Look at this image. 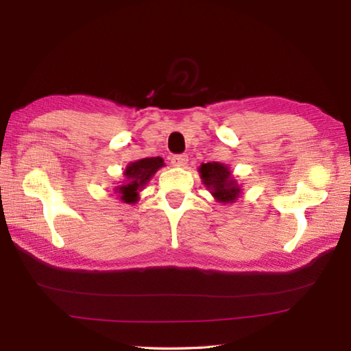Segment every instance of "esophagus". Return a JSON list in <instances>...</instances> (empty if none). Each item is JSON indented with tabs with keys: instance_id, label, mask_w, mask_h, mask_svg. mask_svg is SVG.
Listing matches in <instances>:
<instances>
[{
	"instance_id": "esophagus-1",
	"label": "esophagus",
	"mask_w": 351,
	"mask_h": 351,
	"mask_svg": "<svg viewBox=\"0 0 351 351\" xmlns=\"http://www.w3.org/2000/svg\"><path fill=\"white\" fill-rule=\"evenodd\" d=\"M187 162H189V156L185 154H178V155L171 156V164H173V166H176V167L187 166Z\"/></svg>"
}]
</instances>
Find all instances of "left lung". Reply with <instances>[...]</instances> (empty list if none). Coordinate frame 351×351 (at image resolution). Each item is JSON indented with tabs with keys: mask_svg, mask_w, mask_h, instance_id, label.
Segmentation results:
<instances>
[{
	"mask_svg": "<svg viewBox=\"0 0 351 351\" xmlns=\"http://www.w3.org/2000/svg\"><path fill=\"white\" fill-rule=\"evenodd\" d=\"M204 184L211 190L214 197L225 204H232L240 195V187L232 180L228 167L220 162H206L199 169Z\"/></svg>",
	"mask_w": 351,
	"mask_h": 351,
	"instance_id": "left-lung-1",
	"label": "left lung"
}]
</instances>
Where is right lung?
<instances>
[{"instance_id":"right-lung-1","label":"right lung","mask_w":351,"mask_h":351,"mask_svg":"<svg viewBox=\"0 0 351 351\" xmlns=\"http://www.w3.org/2000/svg\"><path fill=\"white\" fill-rule=\"evenodd\" d=\"M162 158H143L136 162H131L125 170L126 182L116 189V193L121 195V199L126 204H134L138 197V191L143 185L151 180L152 175L160 167H162Z\"/></svg>"}]
</instances>
